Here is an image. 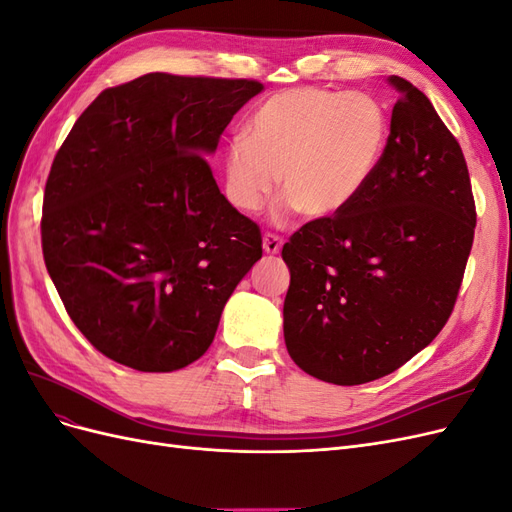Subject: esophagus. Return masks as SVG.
<instances>
[{
  "instance_id": "esophagus-1",
  "label": "esophagus",
  "mask_w": 512,
  "mask_h": 512,
  "mask_svg": "<svg viewBox=\"0 0 512 512\" xmlns=\"http://www.w3.org/2000/svg\"><path fill=\"white\" fill-rule=\"evenodd\" d=\"M282 245H284V241H282L280 237H277V235H271V232H267V235L262 237V250H265L269 256L280 254Z\"/></svg>"
}]
</instances>
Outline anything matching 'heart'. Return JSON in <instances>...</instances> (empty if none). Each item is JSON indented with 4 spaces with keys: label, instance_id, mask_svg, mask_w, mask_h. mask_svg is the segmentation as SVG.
Returning a JSON list of instances; mask_svg holds the SVG:
<instances>
[{
    "label": "heart",
    "instance_id": "heart-1",
    "mask_svg": "<svg viewBox=\"0 0 512 512\" xmlns=\"http://www.w3.org/2000/svg\"><path fill=\"white\" fill-rule=\"evenodd\" d=\"M386 141L389 117L371 96L322 87L286 89L262 102L245 134L228 141L224 194L241 213H256L282 175L288 209L329 220L365 192Z\"/></svg>",
    "mask_w": 512,
    "mask_h": 512
}]
</instances>
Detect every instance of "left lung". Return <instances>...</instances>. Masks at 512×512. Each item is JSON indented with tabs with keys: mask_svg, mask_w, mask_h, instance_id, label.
Returning a JSON list of instances; mask_svg holds the SVG:
<instances>
[{
	"mask_svg": "<svg viewBox=\"0 0 512 512\" xmlns=\"http://www.w3.org/2000/svg\"><path fill=\"white\" fill-rule=\"evenodd\" d=\"M374 179L356 203L284 245V339L305 374L378 380L433 342L451 316L474 241L466 160L429 98L401 76Z\"/></svg>",
	"mask_w": 512,
	"mask_h": 512,
	"instance_id": "8db88e82",
	"label": "left lung"
}]
</instances>
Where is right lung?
Masks as SVG:
<instances>
[{
  "instance_id": "right-lung-1",
  "label": "right lung",
  "mask_w": 512,
  "mask_h": 512,
  "mask_svg": "<svg viewBox=\"0 0 512 512\" xmlns=\"http://www.w3.org/2000/svg\"><path fill=\"white\" fill-rule=\"evenodd\" d=\"M262 89L149 72L104 89L57 151L42 254L68 316L108 359L138 371L194 363L262 258L258 226L207 164Z\"/></svg>"
}]
</instances>
